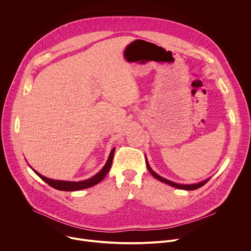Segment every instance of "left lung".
I'll use <instances>...</instances> for the list:
<instances>
[{"label": "left lung", "instance_id": "left-lung-1", "mask_svg": "<svg viewBox=\"0 0 251 251\" xmlns=\"http://www.w3.org/2000/svg\"><path fill=\"white\" fill-rule=\"evenodd\" d=\"M146 165H147V168H148L149 172L157 178V180H159V181H161V182H163V183H165V184H168V185H170V186H172V187H174V188H176V189L187 190V191L197 190V189L202 187V186L208 181V180H205V181H203V182H201V183H199V184H194V185H180V184H176V183H173V182H171V181H169V180H166V178H164V177L160 176L158 174H156V173L151 169V167L149 166V163H148L147 159H146Z\"/></svg>", "mask_w": 251, "mask_h": 251}]
</instances>
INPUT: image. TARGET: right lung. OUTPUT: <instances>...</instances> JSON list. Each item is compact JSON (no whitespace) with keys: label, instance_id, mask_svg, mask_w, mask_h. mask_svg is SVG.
Returning <instances> with one entry per match:
<instances>
[{"label":"right lung","instance_id":"right-lung-1","mask_svg":"<svg viewBox=\"0 0 251 251\" xmlns=\"http://www.w3.org/2000/svg\"><path fill=\"white\" fill-rule=\"evenodd\" d=\"M114 152H115V148L112 149L108 160H107L105 166L102 168V170L97 173L95 176H93L92 177L88 178V180L85 181H81V182H65V181H57V180H51V178L46 177L44 176H42L41 174L37 173L34 171V173L37 174L43 181H45L48 185H50L51 188L58 190V191H65V192H73V191H78V190H83V189H87L90 187H93L95 185H97L98 183H100L103 178L105 177V176L107 175V173L109 172L110 167L112 165V160H113V156H114Z\"/></svg>","mask_w":251,"mask_h":251}]
</instances>
